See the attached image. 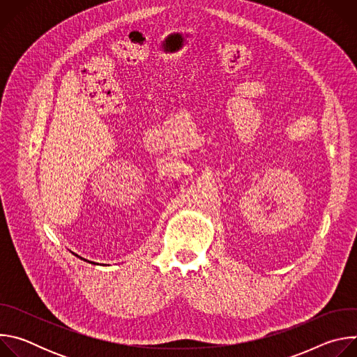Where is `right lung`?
Returning <instances> with one entry per match:
<instances>
[{"label":"right lung","mask_w":357,"mask_h":357,"mask_svg":"<svg viewBox=\"0 0 357 357\" xmlns=\"http://www.w3.org/2000/svg\"><path fill=\"white\" fill-rule=\"evenodd\" d=\"M76 256H77V254H76ZM80 259H82V257H80ZM83 260H84V259H83ZM86 261H87V260H86ZM89 263H90V261H89Z\"/></svg>","instance_id":"right-lung-1"}]
</instances>
